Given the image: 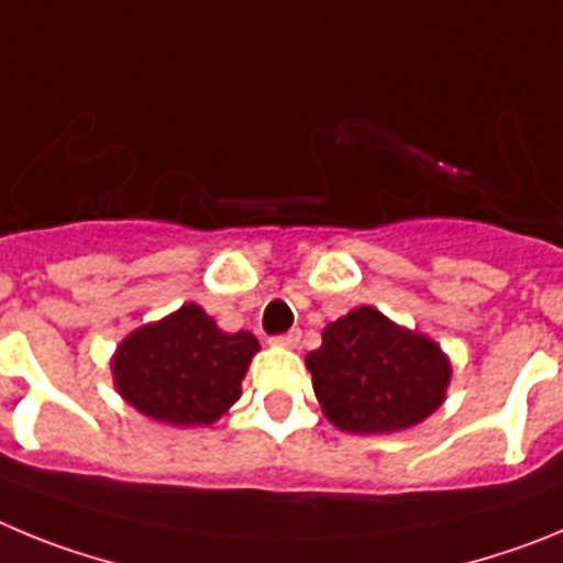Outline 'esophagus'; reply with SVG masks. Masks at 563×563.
I'll list each match as a JSON object with an SVG mask.
<instances>
[{
	"label": "esophagus",
	"instance_id": "34e87169",
	"mask_svg": "<svg viewBox=\"0 0 563 563\" xmlns=\"http://www.w3.org/2000/svg\"><path fill=\"white\" fill-rule=\"evenodd\" d=\"M298 341H301V332L298 330H290V332H285V335L273 338V343H278V346H287V350H296Z\"/></svg>",
	"mask_w": 563,
	"mask_h": 563
}]
</instances>
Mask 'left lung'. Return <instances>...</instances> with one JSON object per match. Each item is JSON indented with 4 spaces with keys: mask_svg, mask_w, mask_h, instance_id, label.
Returning a JSON list of instances; mask_svg holds the SVG:
<instances>
[{
    "mask_svg": "<svg viewBox=\"0 0 563 563\" xmlns=\"http://www.w3.org/2000/svg\"><path fill=\"white\" fill-rule=\"evenodd\" d=\"M307 369L327 420L350 434L411 429L440 409L451 380L440 343L402 330L375 307L327 324Z\"/></svg>",
    "mask_w": 563,
    "mask_h": 563,
    "instance_id": "8db88e82",
    "label": "left lung"
}]
</instances>
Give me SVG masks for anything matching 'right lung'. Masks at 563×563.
<instances>
[{
    "label": "right lung",
    "instance_id": "add662e5",
    "mask_svg": "<svg viewBox=\"0 0 563 563\" xmlns=\"http://www.w3.org/2000/svg\"><path fill=\"white\" fill-rule=\"evenodd\" d=\"M258 341L222 332L200 305L134 330L112 357L114 389L129 406L172 426H211L242 395Z\"/></svg>",
    "mask_w": 563,
    "mask_h": 563
}]
</instances>
